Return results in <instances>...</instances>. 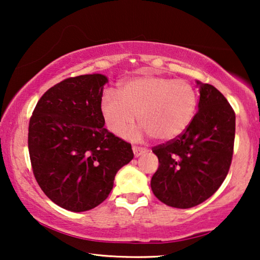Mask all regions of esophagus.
Instances as JSON below:
<instances>
[{"label":"esophagus","instance_id":"34e87169","mask_svg":"<svg viewBox=\"0 0 260 260\" xmlns=\"http://www.w3.org/2000/svg\"><path fill=\"white\" fill-rule=\"evenodd\" d=\"M133 151H134L135 157H138V156H141L142 154H144V152L147 151V149H145V148H141V147H136V145H134V147H133Z\"/></svg>","mask_w":260,"mask_h":260}]
</instances>
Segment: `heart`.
<instances>
[{"instance_id":"b5f03b06","label":"heart","mask_w":260,"mask_h":260,"mask_svg":"<svg viewBox=\"0 0 260 260\" xmlns=\"http://www.w3.org/2000/svg\"><path fill=\"white\" fill-rule=\"evenodd\" d=\"M198 110V92L186 79L144 74L120 84L119 93L106 90L101 101L105 125L120 134L138 120L141 129L123 134L129 140L148 135L161 142L176 140L193 122Z\"/></svg>"}]
</instances>
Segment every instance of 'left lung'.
Here are the masks:
<instances>
[{"mask_svg":"<svg viewBox=\"0 0 260 260\" xmlns=\"http://www.w3.org/2000/svg\"><path fill=\"white\" fill-rule=\"evenodd\" d=\"M197 87L199 111L189 127L152 148L159 163L151 177L152 193L175 208L194 207L211 198L226 179L233 156L236 113L214 86L197 80Z\"/></svg>","mask_w":260,"mask_h":260,"instance_id":"8db88e82","label":"left lung"}]
</instances>
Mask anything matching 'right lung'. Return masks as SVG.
Returning a JSON list of instances; mask_svg holds the SVG:
<instances>
[{
  "mask_svg": "<svg viewBox=\"0 0 260 260\" xmlns=\"http://www.w3.org/2000/svg\"><path fill=\"white\" fill-rule=\"evenodd\" d=\"M108 78L62 80L40 98L28 127V150L42 191L60 207L85 212L101 205L118 170L134 158L131 144L104 127L101 111Z\"/></svg>",
  "mask_w": 260,
  "mask_h": 260,
  "instance_id": "obj_1",
  "label": "right lung"
}]
</instances>
